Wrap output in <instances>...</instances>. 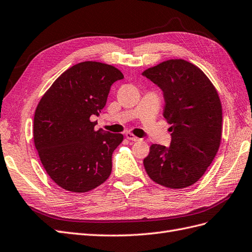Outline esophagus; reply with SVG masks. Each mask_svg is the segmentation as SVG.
<instances>
[{
	"label": "esophagus",
	"instance_id": "esophagus-1",
	"mask_svg": "<svg viewBox=\"0 0 252 252\" xmlns=\"http://www.w3.org/2000/svg\"><path fill=\"white\" fill-rule=\"evenodd\" d=\"M126 137L128 139V140H132V141H139V140H141L140 138H138V137H136L135 135H133L132 133H126Z\"/></svg>",
	"mask_w": 252,
	"mask_h": 252
}]
</instances>
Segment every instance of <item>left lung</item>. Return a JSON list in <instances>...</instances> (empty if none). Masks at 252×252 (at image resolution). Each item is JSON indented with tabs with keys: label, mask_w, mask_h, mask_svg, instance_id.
I'll return each instance as SVG.
<instances>
[{
	"label": "left lung",
	"mask_w": 252,
	"mask_h": 252,
	"mask_svg": "<svg viewBox=\"0 0 252 252\" xmlns=\"http://www.w3.org/2000/svg\"><path fill=\"white\" fill-rule=\"evenodd\" d=\"M162 91L163 117L171 125L170 147L152 145L143 166L153 182L183 189L204 175L221 138V104L217 90L194 64L171 59L142 73Z\"/></svg>",
	"instance_id": "obj_1"
}]
</instances>
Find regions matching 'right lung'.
<instances>
[{
  "label": "right lung",
  "instance_id": "1",
  "mask_svg": "<svg viewBox=\"0 0 252 252\" xmlns=\"http://www.w3.org/2000/svg\"><path fill=\"white\" fill-rule=\"evenodd\" d=\"M124 79L109 64L85 61L69 67L41 98L33 118V141L50 178L61 188L82 193L103 184L122 134L95 131L91 116L105 106L114 82Z\"/></svg>",
  "mask_w": 252,
  "mask_h": 252
}]
</instances>
